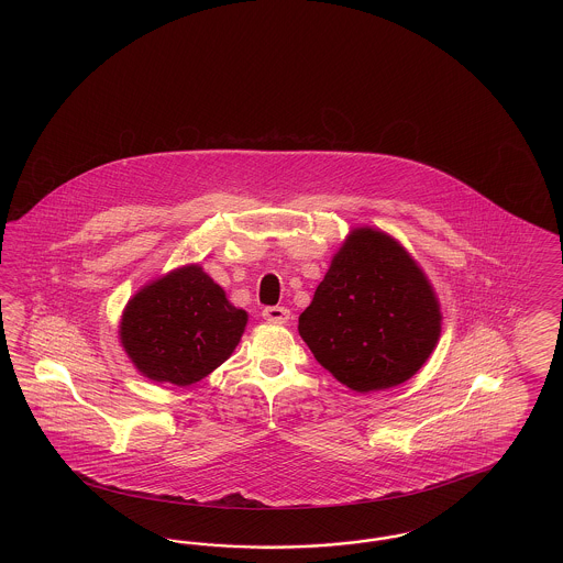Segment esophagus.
I'll list each match as a JSON object with an SVG mask.
<instances>
[{
  "label": "esophagus",
  "instance_id": "1",
  "mask_svg": "<svg viewBox=\"0 0 563 563\" xmlns=\"http://www.w3.org/2000/svg\"><path fill=\"white\" fill-rule=\"evenodd\" d=\"M262 317L269 322H287L289 317H291V312L287 308H283V306H268V308H264Z\"/></svg>",
  "mask_w": 563,
  "mask_h": 563
}]
</instances>
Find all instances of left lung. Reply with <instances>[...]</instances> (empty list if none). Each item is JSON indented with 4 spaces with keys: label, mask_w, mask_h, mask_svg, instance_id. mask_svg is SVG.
<instances>
[{
    "label": "left lung",
    "mask_w": 563,
    "mask_h": 563,
    "mask_svg": "<svg viewBox=\"0 0 563 563\" xmlns=\"http://www.w3.org/2000/svg\"><path fill=\"white\" fill-rule=\"evenodd\" d=\"M297 329L329 374L369 393L402 384L427 363L441 312L401 244L361 228L333 257Z\"/></svg>",
    "instance_id": "left-lung-1"
}]
</instances>
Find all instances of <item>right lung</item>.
<instances>
[{"instance_id":"obj_1","label":"right lung","mask_w":563,"mask_h":563,"mask_svg":"<svg viewBox=\"0 0 563 563\" xmlns=\"http://www.w3.org/2000/svg\"><path fill=\"white\" fill-rule=\"evenodd\" d=\"M246 312L200 266H186L143 287L129 301L120 340L150 379L189 386L239 346Z\"/></svg>"}]
</instances>
